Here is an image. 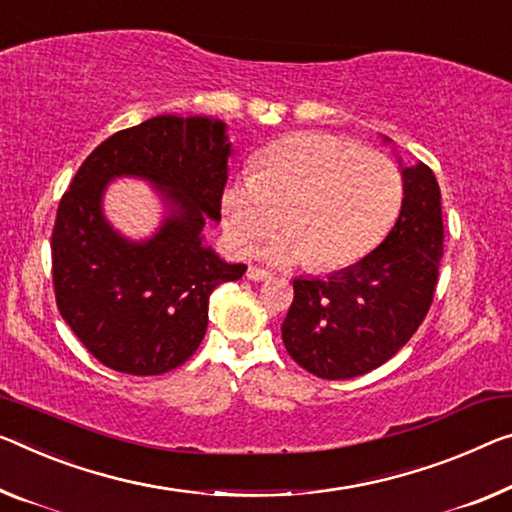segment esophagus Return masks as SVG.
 I'll return each mask as SVG.
<instances>
[{
  "label": "esophagus",
  "instance_id": "1",
  "mask_svg": "<svg viewBox=\"0 0 512 512\" xmlns=\"http://www.w3.org/2000/svg\"><path fill=\"white\" fill-rule=\"evenodd\" d=\"M267 277H270V272L261 270V267L251 265L249 270H247V279H249V281H263V279H267Z\"/></svg>",
  "mask_w": 512,
  "mask_h": 512
}]
</instances>
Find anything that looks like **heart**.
<instances>
[{
  "label": "heart",
  "mask_w": 512,
  "mask_h": 512,
  "mask_svg": "<svg viewBox=\"0 0 512 512\" xmlns=\"http://www.w3.org/2000/svg\"><path fill=\"white\" fill-rule=\"evenodd\" d=\"M405 199L400 169L387 155L325 132H300L263 148L251 176L222 194L224 231L240 256L267 235L274 265L309 261L313 270L357 263L387 238Z\"/></svg>",
  "instance_id": "1"
}]
</instances>
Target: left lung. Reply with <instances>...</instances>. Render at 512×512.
<instances>
[{
  "instance_id": "1",
  "label": "left lung",
  "mask_w": 512,
  "mask_h": 512,
  "mask_svg": "<svg viewBox=\"0 0 512 512\" xmlns=\"http://www.w3.org/2000/svg\"><path fill=\"white\" fill-rule=\"evenodd\" d=\"M403 183V208L380 247L325 279L293 281L283 345L322 380H350L382 366L430 309L444 256L442 194L423 162L403 167Z\"/></svg>"
}]
</instances>
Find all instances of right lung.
<instances>
[{"label":"right lung","instance_id":"1","mask_svg":"<svg viewBox=\"0 0 512 512\" xmlns=\"http://www.w3.org/2000/svg\"><path fill=\"white\" fill-rule=\"evenodd\" d=\"M231 141L226 123L164 114L121 130L82 162L61 196L52 231V283L61 318L100 364L162 375L194 355L208 327V300L247 265L226 263L203 242L222 219ZM144 177L168 217L153 239H123L104 219L109 179Z\"/></svg>","mask_w":512,"mask_h":512}]
</instances>
